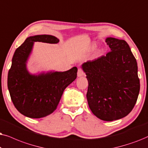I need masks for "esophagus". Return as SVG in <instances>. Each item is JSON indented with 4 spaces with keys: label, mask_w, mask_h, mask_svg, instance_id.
<instances>
[{
    "label": "esophagus",
    "mask_w": 148,
    "mask_h": 148,
    "mask_svg": "<svg viewBox=\"0 0 148 148\" xmlns=\"http://www.w3.org/2000/svg\"><path fill=\"white\" fill-rule=\"evenodd\" d=\"M77 74H78V77H80V76H84V73L83 70H82V69L79 68V69H78V73H77Z\"/></svg>",
    "instance_id": "1"
}]
</instances>
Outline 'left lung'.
Instances as JSON below:
<instances>
[{
  "label": "left lung",
  "mask_w": 148,
  "mask_h": 148,
  "mask_svg": "<svg viewBox=\"0 0 148 148\" xmlns=\"http://www.w3.org/2000/svg\"><path fill=\"white\" fill-rule=\"evenodd\" d=\"M111 51L82 65L88 86L86 93L90 110L98 119L112 121L127 116L135 106L140 83L137 64L127 42L109 37Z\"/></svg>",
  "instance_id": "left-lung-1"
}]
</instances>
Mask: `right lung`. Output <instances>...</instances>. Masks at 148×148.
<instances>
[{
  "instance_id": "add662e5",
  "label": "right lung",
  "mask_w": 148,
  "mask_h": 148,
  "mask_svg": "<svg viewBox=\"0 0 148 148\" xmlns=\"http://www.w3.org/2000/svg\"><path fill=\"white\" fill-rule=\"evenodd\" d=\"M34 42L56 44L59 39L46 34L25 39L13 55L7 86L13 105L21 114L32 119H40L56 110L65 88L76 78L78 69L73 67L66 72L30 74L26 63Z\"/></svg>"
}]
</instances>
